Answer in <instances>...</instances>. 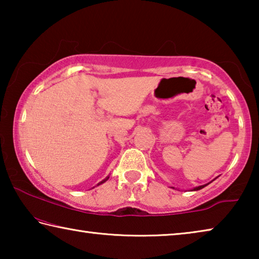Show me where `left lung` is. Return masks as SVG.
<instances>
[{
  "instance_id": "obj_1",
  "label": "left lung",
  "mask_w": 259,
  "mask_h": 259,
  "mask_svg": "<svg viewBox=\"0 0 259 259\" xmlns=\"http://www.w3.org/2000/svg\"><path fill=\"white\" fill-rule=\"evenodd\" d=\"M214 179H216V178H214ZM214 179H213V181H214ZM213 181H211V182H213ZM211 182H210V183H211ZM210 183L205 184V185H201V186H198V187H194V188H192L191 191H199V190H201V188H203V187H205V186H207V185H209ZM174 188H175V187H174Z\"/></svg>"
}]
</instances>
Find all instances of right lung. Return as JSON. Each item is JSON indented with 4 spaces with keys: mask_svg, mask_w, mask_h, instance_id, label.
Returning <instances> with one entry per match:
<instances>
[{
    "mask_svg": "<svg viewBox=\"0 0 259 259\" xmlns=\"http://www.w3.org/2000/svg\"><path fill=\"white\" fill-rule=\"evenodd\" d=\"M108 178H109V176H107L106 178H105V179H103V181H102V182H99V183L97 184V186H98V185H100V184H104L105 182H106V181H107V179H108Z\"/></svg>",
    "mask_w": 259,
    "mask_h": 259,
    "instance_id": "1",
    "label": "right lung"
}]
</instances>
